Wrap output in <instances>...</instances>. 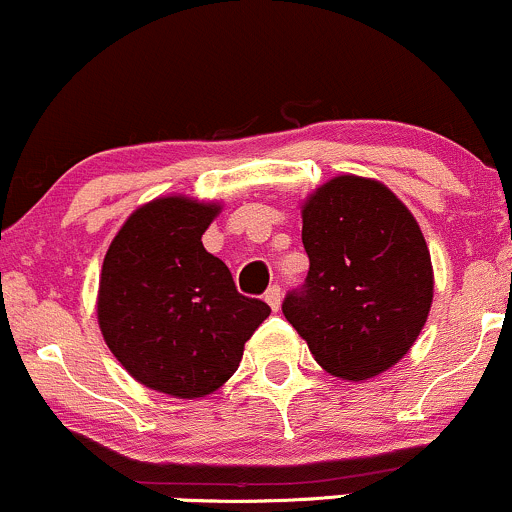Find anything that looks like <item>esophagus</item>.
Masks as SVG:
<instances>
[{"label": "esophagus", "instance_id": "esophagus-1", "mask_svg": "<svg viewBox=\"0 0 512 512\" xmlns=\"http://www.w3.org/2000/svg\"><path fill=\"white\" fill-rule=\"evenodd\" d=\"M265 301L269 303V308H272V311H279V306H282V289H279L277 284L269 286L267 294H265Z\"/></svg>", "mask_w": 512, "mask_h": 512}]
</instances>
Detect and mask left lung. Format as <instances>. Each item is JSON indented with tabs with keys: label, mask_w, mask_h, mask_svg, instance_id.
<instances>
[{
	"label": "left lung",
	"mask_w": 512,
	"mask_h": 512,
	"mask_svg": "<svg viewBox=\"0 0 512 512\" xmlns=\"http://www.w3.org/2000/svg\"><path fill=\"white\" fill-rule=\"evenodd\" d=\"M308 252L303 291L284 316L328 374L367 381L401 362L432 306L430 250L386 184L338 174L301 204Z\"/></svg>",
	"instance_id": "left-lung-1"
}]
</instances>
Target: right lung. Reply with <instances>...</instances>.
Returning a JSON list of instances; mask_svg holds the SVG:
<instances>
[{"label":"right lung","mask_w":512,"mask_h":512,"mask_svg":"<svg viewBox=\"0 0 512 512\" xmlns=\"http://www.w3.org/2000/svg\"><path fill=\"white\" fill-rule=\"evenodd\" d=\"M221 201L184 194L138 206L106 250L97 320L111 355L138 384L204 398L235 374L269 306L238 294L201 235Z\"/></svg>","instance_id":"right-lung-1"}]
</instances>
